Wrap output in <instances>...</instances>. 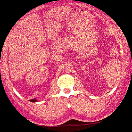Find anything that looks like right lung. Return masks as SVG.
Returning <instances> with one entry per match:
<instances>
[{
	"mask_svg": "<svg viewBox=\"0 0 132 132\" xmlns=\"http://www.w3.org/2000/svg\"><path fill=\"white\" fill-rule=\"evenodd\" d=\"M30 102H38V101L36 100V98H34V99H33V100H30Z\"/></svg>",
	"mask_w": 132,
	"mask_h": 132,
	"instance_id": "1",
	"label": "right lung"
}]
</instances>
